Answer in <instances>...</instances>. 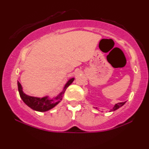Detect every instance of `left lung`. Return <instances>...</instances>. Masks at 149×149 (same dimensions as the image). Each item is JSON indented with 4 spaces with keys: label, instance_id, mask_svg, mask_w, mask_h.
I'll return each mask as SVG.
<instances>
[{
    "label": "left lung",
    "instance_id": "8db88e82",
    "mask_svg": "<svg viewBox=\"0 0 149 149\" xmlns=\"http://www.w3.org/2000/svg\"><path fill=\"white\" fill-rule=\"evenodd\" d=\"M125 102H119L117 104H115V105L114 106V107L113 108V109H111V111H115L116 110H117L118 109H119L120 107H121L123 104H125Z\"/></svg>",
    "mask_w": 149,
    "mask_h": 149
}]
</instances>
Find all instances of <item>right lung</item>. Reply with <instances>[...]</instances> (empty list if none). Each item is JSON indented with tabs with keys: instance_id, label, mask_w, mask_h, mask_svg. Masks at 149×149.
Instances as JSON below:
<instances>
[{
	"instance_id": "1",
	"label": "right lung",
	"mask_w": 149,
	"mask_h": 149,
	"mask_svg": "<svg viewBox=\"0 0 149 149\" xmlns=\"http://www.w3.org/2000/svg\"><path fill=\"white\" fill-rule=\"evenodd\" d=\"M74 80V78H71L69 79L67 81L66 85H64V87L62 92H60L57 96L53 97V98H50L48 95H46V96L42 97H37L30 96V95L26 94V93H24L23 88H22V85L20 84L19 81H17L18 91H19V95L22 100L30 109L38 112H46L54 108L62 100L63 94L64 93L67 87L73 82Z\"/></svg>"
}]
</instances>
